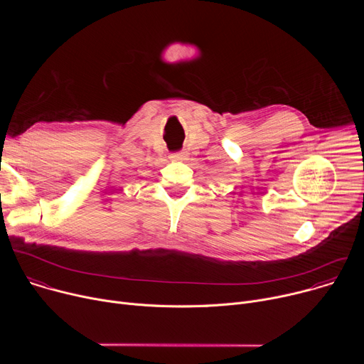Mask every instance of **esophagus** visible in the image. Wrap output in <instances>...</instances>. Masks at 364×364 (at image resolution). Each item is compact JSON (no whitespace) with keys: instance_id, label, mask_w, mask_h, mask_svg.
<instances>
[{"instance_id":"esophagus-1","label":"esophagus","mask_w":364,"mask_h":364,"mask_svg":"<svg viewBox=\"0 0 364 364\" xmlns=\"http://www.w3.org/2000/svg\"><path fill=\"white\" fill-rule=\"evenodd\" d=\"M170 157L173 159V160H184L186 159V154L183 152V151H177V152H173L171 155H170Z\"/></svg>"}]
</instances>
